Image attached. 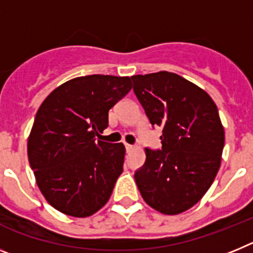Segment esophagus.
I'll list each match as a JSON object with an SVG mask.
<instances>
[{
	"label": "esophagus",
	"mask_w": 253,
	"mask_h": 253,
	"mask_svg": "<svg viewBox=\"0 0 253 253\" xmlns=\"http://www.w3.org/2000/svg\"><path fill=\"white\" fill-rule=\"evenodd\" d=\"M125 149H126V152H130L134 149V146H131L129 143H125Z\"/></svg>",
	"instance_id": "esophagus-1"
}]
</instances>
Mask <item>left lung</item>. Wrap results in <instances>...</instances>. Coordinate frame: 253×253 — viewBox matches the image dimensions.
I'll list each match as a JSON object with an SVG mask.
<instances>
[{
    "mask_svg": "<svg viewBox=\"0 0 253 253\" xmlns=\"http://www.w3.org/2000/svg\"><path fill=\"white\" fill-rule=\"evenodd\" d=\"M131 80L152 126L162 128V148H146V162L134 178L149 207L180 214L204 196L220 167L224 129L218 109L204 90L176 73Z\"/></svg>",
    "mask_w": 253,
    "mask_h": 253,
    "instance_id": "obj_1",
    "label": "left lung"
}]
</instances>
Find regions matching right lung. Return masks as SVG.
Returning a JSON list of instances; mask_svg holds the SVG:
<instances>
[{
	"label": "right lung",
	"mask_w": 253,
	"mask_h": 253,
	"mask_svg": "<svg viewBox=\"0 0 253 253\" xmlns=\"http://www.w3.org/2000/svg\"><path fill=\"white\" fill-rule=\"evenodd\" d=\"M130 88L129 77L84 76L60 84L40 105L28 139L29 163L46 202L60 213L90 216L110 198L125 147L96 137Z\"/></svg>",
	"instance_id": "1"
}]
</instances>
